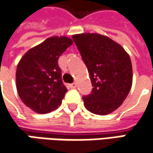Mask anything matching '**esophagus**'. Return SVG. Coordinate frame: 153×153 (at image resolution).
<instances>
[{"label":"esophagus","instance_id":"esophagus-1","mask_svg":"<svg viewBox=\"0 0 153 153\" xmlns=\"http://www.w3.org/2000/svg\"><path fill=\"white\" fill-rule=\"evenodd\" d=\"M70 87H71V88H76V82H72V83L70 84Z\"/></svg>","mask_w":153,"mask_h":153}]
</instances>
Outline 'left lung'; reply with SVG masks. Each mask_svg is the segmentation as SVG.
Masks as SVG:
<instances>
[{"instance_id": "8db88e82", "label": "left lung", "mask_w": 153, "mask_h": 153, "mask_svg": "<svg viewBox=\"0 0 153 153\" xmlns=\"http://www.w3.org/2000/svg\"><path fill=\"white\" fill-rule=\"evenodd\" d=\"M90 76L92 94L82 98L88 111L107 115L118 108L131 89V59L124 48L100 34L72 36Z\"/></svg>"}]
</instances>
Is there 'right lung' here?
<instances>
[{
  "label": "right lung",
  "instance_id": "add662e5",
  "mask_svg": "<svg viewBox=\"0 0 153 153\" xmlns=\"http://www.w3.org/2000/svg\"><path fill=\"white\" fill-rule=\"evenodd\" d=\"M73 43L67 36H51L28 50L16 71L19 96L36 113H48L58 108L67 92L63 84L59 56Z\"/></svg>",
  "mask_w": 153,
  "mask_h": 153
}]
</instances>
